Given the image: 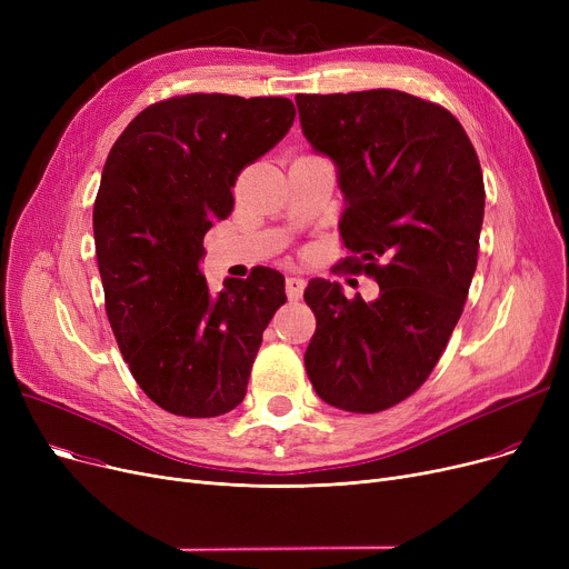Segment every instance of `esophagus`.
Listing matches in <instances>:
<instances>
[{
	"label": "esophagus",
	"mask_w": 569,
	"mask_h": 569,
	"mask_svg": "<svg viewBox=\"0 0 569 569\" xmlns=\"http://www.w3.org/2000/svg\"><path fill=\"white\" fill-rule=\"evenodd\" d=\"M305 288H307V281H305L302 277L292 274V277H288V279H286V292H288L290 300H300L302 292H305Z\"/></svg>",
	"instance_id": "34e87169"
}]
</instances>
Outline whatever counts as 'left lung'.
<instances>
[{
  "mask_svg": "<svg viewBox=\"0 0 569 569\" xmlns=\"http://www.w3.org/2000/svg\"><path fill=\"white\" fill-rule=\"evenodd\" d=\"M302 133L332 159L352 272L373 302L311 279L316 335L305 367L316 395L348 412H380L420 387L461 318L485 221V179L459 119L399 89L297 94Z\"/></svg>",
  "mask_w": 569,
  "mask_h": 569,
  "instance_id": "obj_1",
  "label": "left lung"
}]
</instances>
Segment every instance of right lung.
I'll list each match as a JSON object with an SVG mask.
<instances>
[{"instance_id": "add662e5", "label": "right lung", "mask_w": 569, "mask_h": 569, "mask_svg": "<svg viewBox=\"0 0 569 569\" xmlns=\"http://www.w3.org/2000/svg\"><path fill=\"white\" fill-rule=\"evenodd\" d=\"M283 97L187 94L144 108L117 138L94 202L106 313L140 390L182 417L242 403L286 279L256 267L212 292L200 274L204 232L232 212L244 166L292 127Z\"/></svg>"}]
</instances>
